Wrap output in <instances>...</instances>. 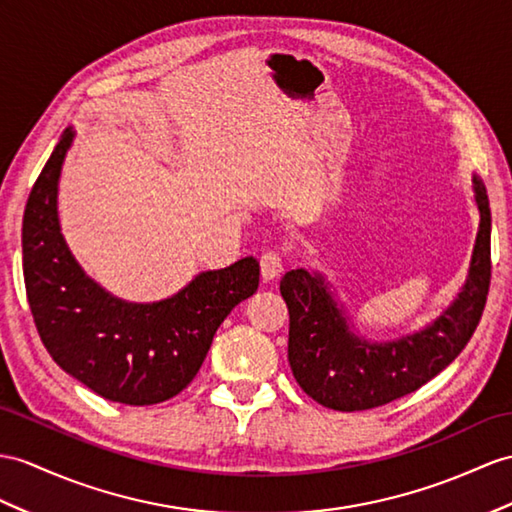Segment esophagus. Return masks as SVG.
<instances>
[{
	"label": "esophagus",
	"mask_w": 512,
	"mask_h": 512,
	"mask_svg": "<svg viewBox=\"0 0 512 512\" xmlns=\"http://www.w3.org/2000/svg\"><path fill=\"white\" fill-rule=\"evenodd\" d=\"M284 269V258L280 252H265L260 256V273H263V280H276Z\"/></svg>",
	"instance_id": "1"
}]
</instances>
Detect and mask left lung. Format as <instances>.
Here are the masks:
<instances>
[{"mask_svg":"<svg viewBox=\"0 0 512 512\" xmlns=\"http://www.w3.org/2000/svg\"><path fill=\"white\" fill-rule=\"evenodd\" d=\"M473 191L480 228L463 291L430 326L389 343L354 334L321 273H284L289 306V365L304 393L343 413L369 410L417 391L465 350L476 332L491 284V208L478 176Z\"/></svg>","mask_w":512,"mask_h":512,"instance_id":"1","label":"left lung"}]
</instances>
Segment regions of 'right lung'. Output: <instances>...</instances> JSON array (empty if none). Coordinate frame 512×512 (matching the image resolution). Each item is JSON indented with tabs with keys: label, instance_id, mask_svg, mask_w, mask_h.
<instances>
[{
	"label": "right lung",
	"instance_id": "right-lung-1",
	"mask_svg": "<svg viewBox=\"0 0 512 512\" xmlns=\"http://www.w3.org/2000/svg\"><path fill=\"white\" fill-rule=\"evenodd\" d=\"M73 132H62L23 215V278L45 350L69 376L110 402L149 406L191 384L217 328L258 289V260L204 271L154 304L112 297L71 256L58 223V178Z\"/></svg>",
	"mask_w": 512,
	"mask_h": 512
}]
</instances>
